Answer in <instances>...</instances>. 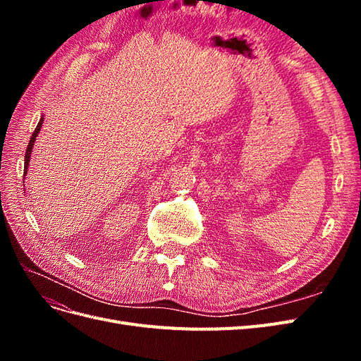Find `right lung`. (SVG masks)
Wrapping results in <instances>:
<instances>
[{"label":"right lung","mask_w":361,"mask_h":361,"mask_svg":"<svg viewBox=\"0 0 361 361\" xmlns=\"http://www.w3.org/2000/svg\"><path fill=\"white\" fill-rule=\"evenodd\" d=\"M42 125H43V116L40 117V120H39V123H37V126H36V129H35V133H32V135H31V138H30V143H28V146H27V150H25V164H24V176H25V174L28 173V166H30V158H31V152H32V147H35V141H36V138H37V135H39V133H40V128H42Z\"/></svg>","instance_id":"right-lung-1"}]
</instances>
